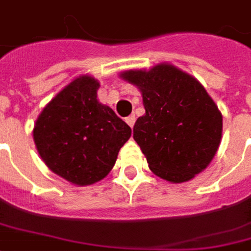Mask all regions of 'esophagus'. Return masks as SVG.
<instances>
[{
    "mask_svg": "<svg viewBox=\"0 0 251 251\" xmlns=\"http://www.w3.org/2000/svg\"><path fill=\"white\" fill-rule=\"evenodd\" d=\"M126 123L128 124L131 128H132V127H134V124H135V116H134V115L128 116V117L126 119Z\"/></svg>",
    "mask_w": 251,
    "mask_h": 251,
    "instance_id": "34e87169",
    "label": "esophagus"
}]
</instances>
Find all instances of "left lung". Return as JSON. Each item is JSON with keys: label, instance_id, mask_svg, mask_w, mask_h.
Masks as SVG:
<instances>
[{"label": "left lung", "instance_id": "1", "mask_svg": "<svg viewBox=\"0 0 251 251\" xmlns=\"http://www.w3.org/2000/svg\"><path fill=\"white\" fill-rule=\"evenodd\" d=\"M142 93L146 113L134 126V139L150 171L171 183L191 180L217 153L223 116L194 76L172 64L120 74Z\"/></svg>", "mask_w": 251, "mask_h": 251}]
</instances>
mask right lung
Masks as SVG:
<instances>
[{"instance_id":"add662e5","label":"right lung","mask_w":251,"mask_h":251,"mask_svg":"<svg viewBox=\"0 0 251 251\" xmlns=\"http://www.w3.org/2000/svg\"><path fill=\"white\" fill-rule=\"evenodd\" d=\"M98 89L93 76L76 77L43 108L32 131L48 168L76 186L102 180L131 136L128 124L97 100Z\"/></svg>"}]
</instances>
